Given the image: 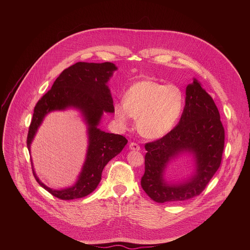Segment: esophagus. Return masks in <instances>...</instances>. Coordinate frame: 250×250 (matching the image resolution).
Returning <instances> with one entry per match:
<instances>
[{
	"instance_id": "esophagus-1",
	"label": "esophagus",
	"mask_w": 250,
	"mask_h": 250,
	"mask_svg": "<svg viewBox=\"0 0 250 250\" xmlns=\"http://www.w3.org/2000/svg\"><path fill=\"white\" fill-rule=\"evenodd\" d=\"M129 149L133 151H138L140 150V146L137 144H135V142H131V144H129Z\"/></svg>"
}]
</instances>
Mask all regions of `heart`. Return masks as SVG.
<instances>
[{"mask_svg": "<svg viewBox=\"0 0 250 250\" xmlns=\"http://www.w3.org/2000/svg\"><path fill=\"white\" fill-rule=\"evenodd\" d=\"M184 99L180 89L150 79L133 84L125 94L124 103L115 104V118L123 127L130 117L136 120L138 132L155 139L166 135L180 118Z\"/></svg>", "mask_w": 250, "mask_h": 250, "instance_id": "heart-1", "label": "heart"}]
</instances>
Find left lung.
Here are the masks:
<instances>
[{
    "label": "left lung",
    "mask_w": 250,
    "mask_h": 250,
    "mask_svg": "<svg viewBox=\"0 0 250 250\" xmlns=\"http://www.w3.org/2000/svg\"><path fill=\"white\" fill-rule=\"evenodd\" d=\"M225 146V129L210 95L194 78L186 87L185 106L177 125L162 138L146 145V172L141 187L157 203L179 202L200 195L218 171ZM190 154L194 172L178 183L165 179L167 165Z\"/></svg>",
    "instance_id": "left-lung-1"
}]
</instances>
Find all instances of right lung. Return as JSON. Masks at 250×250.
<instances>
[{"label":"right lung","instance_id":"right-lung-1","mask_svg":"<svg viewBox=\"0 0 250 250\" xmlns=\"http://www.w3.org/2000/svg\"><path fill=\"white\" fill-rule=\"evenodd\" d=\"M118 67L111 62H78L68 67L59 75L51 89L34 106L33 117L27 134V148L45 117L51 112L76 110L86 126L88 146L86 158L77 180L72 186L52 189L43 184L31 166L38 183L54 197L74 200L88 196L99 185L102 172L108 162L124 149L127 140L125 136L103 131L99 128L104 113H114V103L108 82Z\"/></svg>","mask_w":250,"mask_h":250}]
</instances>
